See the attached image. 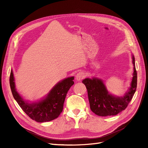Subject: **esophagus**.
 <instances>
[{
    "instance_id": "obj_1",
    "label": "esophagus",
    "mask_w": 148,
    "mask_h": 148,
    "mask_svg": "<svg viewBox=\"0 0 148 148\" xmlns=\"http://www.w3.org/2000/svg\"><path fill=\"white\" fill-rule=\"evenodd\" d=\"M85 77H86V74L84 72V71H79L78 72L77 75H76V79H77L78 81H80V80L83 79Z\"/></svg>"
}]
</instances>
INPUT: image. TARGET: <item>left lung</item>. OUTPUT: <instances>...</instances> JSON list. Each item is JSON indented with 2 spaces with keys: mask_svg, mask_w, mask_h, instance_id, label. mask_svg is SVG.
I'll list each match as a JSON object with an SVG mask.
<instances>
[{
  "mask_svg": "<svg viewBox=\"0 0 148 148\" xmlns=\"http://www.w3.org/2000/svg\"><path fill=\"white\" fill-rule=\"evenodd\" d=\"M133 64L134 72L131 87L123 97H115L109 95L101 79L93 78L83 80L82 82L87 89L90 109L95 114L102 117L115 115L127 108L137 87V72L133 56Z\"/></svg>",
  "mask_w": 148,
  "mask_h": 148,
  "instance_id": "obj_1",
  "label": "left lung"
}]
</instances>
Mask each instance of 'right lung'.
I'll list each match as a JSON object with an SVG mask.
<instances>
[{"label": "right lung", "mask_w": 148, "mask_h": 148, "mask_svg": "<svg viewBox=\"0 0 148 148\" xmlns=\"http://www.w3.org/2000/svg\"><path fill=\"white\" fill-rule=\"evenodd\" d=\"M73 79V77L67 78L58 83L45 99L32 104L24 101L16 91L12 71L10 75V86L13 97L22 110L33 120L46 122L57 119L62 113L67 92L74 84Z\"/></svg>", "instance_id": "right-lung-1"}]
</instances>
